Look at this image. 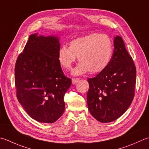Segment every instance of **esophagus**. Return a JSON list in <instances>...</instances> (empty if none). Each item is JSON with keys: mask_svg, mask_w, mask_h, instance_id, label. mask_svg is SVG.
I'll use <instances>...</instances> for the list:
<instances>
[{"mask_svg": "<svg viewBox=\"0 0 149 149\" xmlns=\"http://www.w3.org/2000/svg\"><path fill=\"white\" fill-rule=\"evenodd\" d=\"M79 80V78H72V83L73 84H75V83L78 82Z\"/></svg>", "mask_w": 149, "mask_h": 149, "instance_id": "obj_1", "label": "esophagus"}]
</instances>
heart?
I'll return each mask as SVG.
<instances>
[{"instance_id": "b5f03b06", "label": "heart", "mask_w": 149, "mask_h": 149, "mask_svg": "<svg viewBox=\"0 0 149 149\" xmlns=\"http://www.w3.org/2000/svg\"><path fill=\"white\" fill-rule=\"evenodd\" d=\"M113 53L112 40L108 35L98 33L75 38L70 42V46L63 45L58 52L60 65L70 69L78 57L79 64L73 70L75 75L88 72L99 74L106 69Z\"/></svg>"}]
</instances>
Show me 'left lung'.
<instances>
[{
  "label": "left lung",
  "mask_w": 149,
  "mask_h": 149,
  "mask_svg": "<svg viewBox=\"0 0 149 149\" xmlns=\"http://www.w3.org/2000/svg\"><path fill=\"white\" fill-rule=\"evenodd\" d=\"M109 65L89 78L87 104L92 116L101 123L115 121L126 112L134 97L136 68L120 36L113 40Z\"/></svg>",
  "instance_id": "8db88e82"
}]
</instances>
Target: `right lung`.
Here are the masks:
<instances>
[{
  "label": "right lung",
  "instance_id": "1",
  "mask_svg": "<svg viewBox=\"0 0 149 149\" xmlns=\"http://www.w3.org/2000/svg\"><path fill=\"white\" fill-rule=\"evenodd\" d=\"M57 37L32 34L15 67L17 97L28 114L40 123L56 121L65 111L64 96L71 86L61 67Z\"/></svg>",
  "mask_w": 149,
  "mask_h": 149
}]
</instances>
